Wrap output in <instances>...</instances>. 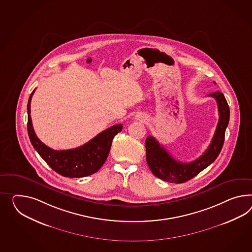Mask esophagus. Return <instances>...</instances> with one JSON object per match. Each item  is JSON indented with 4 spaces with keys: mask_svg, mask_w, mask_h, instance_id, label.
<instances>
[{
    "mask_svg": "<svg viewBox=\"0 0 252 252\" xmlns=\"http://www.w3.org/2000/svg\"><path fill=\"white\" fill-rule=\"evenodd\" d=\"M141 119H142V121H144V119H143V118H142V117H141Z\"/></svg>",
    "mask_w": 252,
    "mask_h": 252,
    "instance_id": "obj_1",
    "label": "esophagus"
}]
</instances>
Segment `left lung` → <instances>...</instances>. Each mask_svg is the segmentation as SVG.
<instances>
[{"mask_svg": "<svg viewBox=\"0 0 252 252\" xmlns=\"http://www.w3.org/2000/svg\"><path fill=\"white\" fill-rule=\"evenodd\" d=\"M207 96L214 97L217 100L220 119L211 143L200 157L190 162L176 161L160 145L155 137L149 136L146 138V161L152 173L156 177L169 183H185L210 165L220 155L229 122V107L226 97L220 91L210 93Z\"/></svg>", "mask_w": 252, "mask_h": 252, "instance_id": "left-lung-1", "label": "left lung"}]
</instances>
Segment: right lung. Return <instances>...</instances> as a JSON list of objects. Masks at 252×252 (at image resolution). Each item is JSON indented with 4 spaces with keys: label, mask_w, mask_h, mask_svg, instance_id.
I'll use <instances>...</instances> for the list:
<instances>
[{
    "label": "right lung",
    "mask_w": 252,
    "mask_h": 252,
    "mask_svg": "<svg viewBox=\"0 0 252 252\" xmlns=\"http://www.w3.org/2000/svg\"><path fill=\"white\" fill-rule=\"evenodd\" d=\"M33 92L34 91L31 93L27 104V130L33 148L54 171L65 177L78 178L96 173L107 160L112 140L123 129V125H113L78 148L53 150L39 140L32 128L30 107Z\"/></svg>",
    "instance_id": "right-lung-1"
}]
</instances>
